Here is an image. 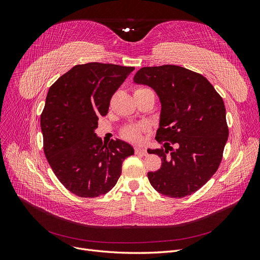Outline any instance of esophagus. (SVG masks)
I'll return each mask as SVG.
<instances>
[{
    "label": "esophagus",
    "instance_id": "34e87169",
    "mask_svg": "<svg viewBox=\"0 0 260 260\" xmlns=\"http://www.w3.org/2000/svg\"><path fill=\"white\" fill-rule=\"evenodd\" d=\"M135 152H136V154L141 155V156H145L147 154L144 148H141V147H138V146L135 148Z\"/></svg>",
    "mask_w": 260,
    "mask_h": 260
}]
</instances>
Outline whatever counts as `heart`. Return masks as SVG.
<instances>
[{
  "label": "heart",
  "mask_w": 260,
  "mask_h": 260,
  "mask_svg": "<svg viewBox=\"0 0 260 260\" xmlns=\"http://www.w3.org/2000/svg\"><path fill=\"white\" fill-rule=\"evenodd\" d=\"M143 90H146V89H142V88L137 89L135 91V93L139 92V91H143ZM144 131H145V128L143 127V125L133 124V125H127V127H124L121 130L120 135L124 140L129 141V142L140 143L143 139V132Z\"/></svg>",
  "instance_id": "b5f03b06"
}]
</instances>
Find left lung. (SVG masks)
<instances>
[{
    "label": "left lung",
    "instance_id": "1",
    "mask_svg": "<svg viewBox=\"0 0 260 260\" xmlns=\"http://www.w3.org/2000/svg\"><path fill=\"white\" fill-rule=\"evenodd\" d=\"M133 79L153 88L161 102L155 139L164 146L147 149L161 166L148 172L149 183L171 199L195 193L222 160L229 137L222 98L205 77L176 65L143 67Z\"/></svg>",
    "mask_w": 260,
    "mask_h": 260
}]
</instances>
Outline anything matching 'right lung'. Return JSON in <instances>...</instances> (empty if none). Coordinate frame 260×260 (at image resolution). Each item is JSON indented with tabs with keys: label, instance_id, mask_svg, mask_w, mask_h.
I'll return each instance as SVG.
<instances>
[{
	"label": "right lung",
	"instance_id": "add662e5",
	"mask_svg": "<svg viewBox=\"0 0 260 260\" xmlns=\"http://www.w3.org/2000/svg\"><path fill=\"white\" fill-rule=\"evenodd\" d=\"M135 67L102 62L76 65L49 89L40 123L43 151L68 191L93 199L109 192L121 175L122 161L135 154L121 140L103 144L95 129L114 93Z\"/></svg>",
	"mask_w": 260,
	"mask_h": 260
}]
</instances>
